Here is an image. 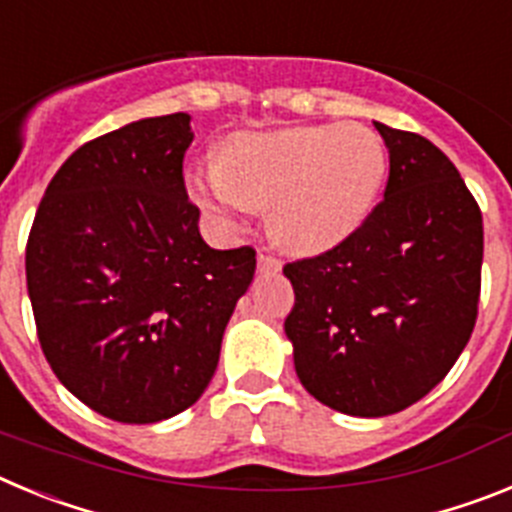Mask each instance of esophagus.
<instances>
[{"label": "esophagus", "instance_id": "esophagus-1", "mask_svg": "<svg viewBox=\"0 0 512 512\" xmlns=\"http://www.w3.org/2000/svg\"><path fill=\"white\" fill-rule=\"evenodd\" d=\"M259 269L261 271H279L282 269V261L277 256H271V253L259 251Z\"/></svg>", "mask_w": 512, "mask_h": 512}]
</instances>
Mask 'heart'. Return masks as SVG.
Instances as JSON below:
<instances>
[{
	"label": "heart",
	"mask_w": 512,
	"mask_h": 512,
	"mask_svg": "<svg viewBox=\"0 0 512 512\" xmlns=\"http://www.w3.org/2000/svg\"><path fill=\"white\" fill-rule=\"evenodd\" d=\"M387 151L359 122L233 135L220 166L189 174L194 202L223 223L269 207L271 233L289 251L320 253L346 241L377 205Z\"/></svg>",
	"instance_id": "1"
}]
</instances>
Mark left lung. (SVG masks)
I'll use <instances>...</instances> for the list:
<instances>
[{
	"mask_svg": "<svg viewBox=\"0 0 512 512\" xmlns=\"http://www.w3.org/2000/svg\"><path fill=\"white\" fill-rule=\"evenodd\" d=\"M390 151L384 200L328 251L284 266V320L302 387L359 418L400 413L449 374L477 323L482 212L428 138L374 122Z\"/></svg>",
	"mask_w": 512,
	"mask_h": 512,
	"instance_id": "1",
	"label": "left lung"
}]
</instances>
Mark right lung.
Instances as JSON below:
<instances>
[{"instance_id":"add662e5","label":"right lung","mask_w":512,"mask_h":512,"mask_svg":"<svg viewBox=\"0 0 512 512\" xmlns=\"http://www.w3.org/2000/svg\"><path fill=\"white\" fill-rule=\"evenodd\" d=\"M187 112L130 122L56 171L25 248L27 292L58 382L117 423L200 400L256 271L251 246L202 241L184 187Z\"/></svg>"}]
</instances>
